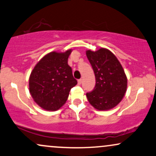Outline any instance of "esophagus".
I'll return each instance as SVG.
<instances>
[{"mask_svg": "<svg viewBox=\"0 0 156 156\" xmlns=\"http://www.w3.org/2000/svg\"><path fill=\"white\" fill-rule=\"evenodd\" d=\"M82 80H82L81 78H80V79H79V80H78V83L79 84V85H80V84H81V83H82Z\"/></svg>", "mask_w": 156, "mask_h": 156, "instance_id": "1", "label": "esophagus"}]
</instances>
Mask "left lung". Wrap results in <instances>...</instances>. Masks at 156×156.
Masks as SVG:
<instances>
[{"label":"left lung","mask_w":156,"mask_h":156,"mask_svg":"<svg viewBox=\"0 0 156 156\" xmlns=\"http://www.w3.org/2000/svg\"><path fill=\"white\" fill-rule=\"evenodd\" d=\"M86 56L96 78L94 89L86 93L88 100L97 110H110L121 102L126 91L124 70L115 56L106 48L88 50Z\"/></svg>","instance_id":"1"}]
</instances>
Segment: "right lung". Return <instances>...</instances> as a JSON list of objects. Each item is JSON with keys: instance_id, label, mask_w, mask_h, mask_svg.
<instances>
[{"instance_id": "add662e5", "label": "right lung", "mask_w": 156, "mask_h": 156, "mask_svg": "<svg viewBox=\"0 0 156 156\" xmlns=\"http://www.w3.org/2000/svg\"><path fill=\"white\" fill-rule=\"evenodd\" d=\"M72 50L64 53L50 52L41 59L32 71L29 89L41 108L57 110L66 102L70 89L77 84L67 59Z\"/></svg>"}]
</instances>
